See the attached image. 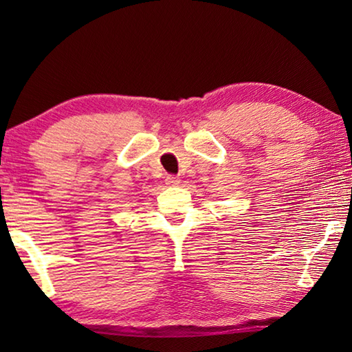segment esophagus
I'll use <instances>...</instances> for the list:
<instances>
[{
  "label": "esophagus",
  "instance_id": "1",
  "mask_svg": "<svg viewBox=\"0 0 352 352\" xmlns=\"http://www.w3.org/2000/svg\"><path fill=\"white\" fill-rule=\"evenodd\" d=\"M182 180L175 175H168L166 177V184H180Z\"/></svg>",
  "mask_w": 352,
  "mask_h": 352
}]
</instances>
